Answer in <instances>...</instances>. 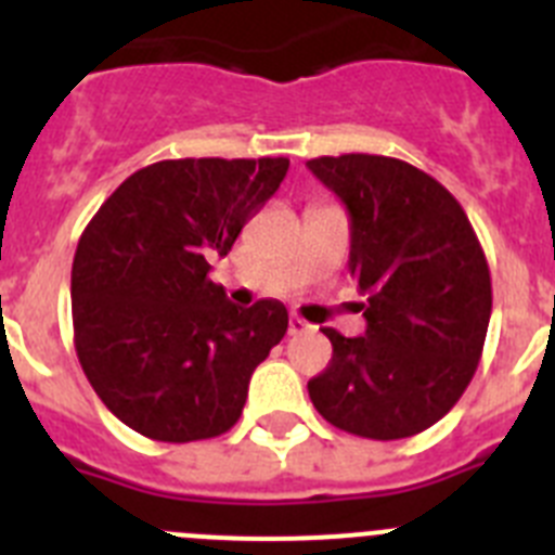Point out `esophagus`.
I'll list each match as a JSON object with an SVG mask.
<instances>
[{"instance_id":"obj_1","label":"esophagus","mask_w":555,"mask_h":555,"mask_svg":"<svg viewBox=\"0 0 555 555\" xmlns=\"http://www.w3.org/2000/svg\"><path fill=\"white\" fill-rule=\"evenodd\" d=\"M308 331V322H302L300 317H292L288 320V336H297V333H306Z\"/></svg>"}]
</instances>
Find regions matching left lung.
<instances>
[{
    "mask_svg": "<svg viewBox=\"0 0 555 555\" xmlns=\"http://www.w3.org/2000/svg\"><path fill=\"white\" fill-rule=\"evenodd\" d=\"M308 169L350 214V274L366 331L325 327L333 358L308 380L313 409L364 439L439 423L478 370L492 278L459 199L423 169L384 155L313 158Z\"/></svg>",
    "mask_w": 555,
    "mask_h": 555,
    "instance_id": "left-lung-1",
    "label": "left lung"
}]
</instances>
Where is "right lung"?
Segmentation results:
<instances>
[{"label": "right lung", "instance_id": "obj_1", "mask_svg": "<svg viewBox=\"0 0 555 555\" xmlns=\"http://www.w3.org/2000/svg\"><path fill=\"white\" fill-rule=\"evenodd\" d=\"M286 171L288 158L158 160L82 230L72 263L75 350L127 428L183 444L238 423L288 311L278 300L228 302L208 261L230 253Z\"/></svg>", "mask_w": 555, "mask_h": 555}]
</instances>
